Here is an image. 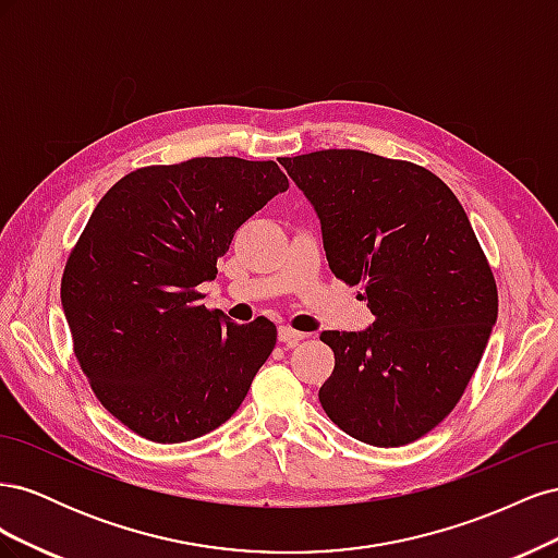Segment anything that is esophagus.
<instances>
[{
  "instance_id": "34e87169",
  "label": "esophagus",
  "mask_w": 558,
  "mask_h": 558,
  "mask_svg": "<svg viewBox=\"0 0 558 558\" xmlns=\"http://www.w3.org/2000/svg\"><path fill=\"white\" fill-rule=\"evenodd\" d=\"M305 337H307V332L293 330V328H289V326H279V342H283V344L293 347V344H298L300 340H305Z\"/></svg>"
}]
</instances>
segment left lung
<instances>
[{
    "mask_svg": "<svg viewBox=\"0 0 558 558\" xmlns=\"http://www.w3.org/2000/svg\"><path fill=\"white\" fill-rule=\"evenodd\" d=\"M314 207L335 277L363 283L365 330H324L318 400L375 447L433 430L461 400L498 318V291L461 202L424 167L353 148L279 160Z\"/></svg>",
    "mask_w": 558,
    "mask_h": 558,
    "instance_id": "8db88e82",
    "label": "left lung"
}]
</instances>
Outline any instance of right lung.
<instances>
[{
  "mask_svg": "<svg viewBox=\"0 0 558 558\" xmlns=\"http://www.w3.org/2000/svg\"><path fill=\"white\" fill-rule=\"evenodd\" d=\"M289 191L277 162L193 158L123 177L99 199L66 260L60 298L95 396L130 430L177 445L240 410L277 344L199 305L234 232Z\"/></svg>",
  "mask_w": 558,
  "mask_h": 558,
  "instance_id": "right-lung-1",
  "label": "right lung"
}]
</instances>
